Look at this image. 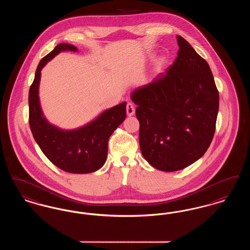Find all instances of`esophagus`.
I'll return each instance as SVG.
<instances>
[{
  "mask_svg": "<svg viewBox=\"0 0 250 250\" xmlns=\"http://www.w3.org/2000/svg\"><path fill=\"white\" fill-rule=\"evenodd\" d=\"M126 113L128 116H132L135 114V107L133 106L132 103L126 104Z\"/></svg>",
  "mask_w": 250,
  "mask_h": 250,
  "instance_id": "34e87169",
  "label": "esophagus"
}]
</instances>
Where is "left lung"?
<instances>
[{
    "label": "left lung",
    "mask_w": 250,
    "mask_h": 250,
    "mask_svg": "<svg viewBox=\"0 0 250 250\" xmlns=\"http://www.w3.org/2000/svg\"><path fill=\"white\" fill-rule=\"evenodd\" d=\"M179 50L166 75L135 90L140 147L151 166L183 169L205 154L214 138L219 95L207 62L177 36Z\"/></svg>",
    "instance_id": "1"
}]
</instances>
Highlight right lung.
<instances>
[{
    "label": "right lung",
    "mask_w": 250,
    "mask_h": 250,
    "mask_svg": "<svg viewBox=\"0 0 250 250\" xmlns=\"http://www.w3.org/2000/svg\"><path fill=\"white\" fill-rule=\"evenodd\" d=\"M65 50L77 51V48L62 43L40 61L29 91V124L36 143L52 164L70 173H90L105 164L108 139L126 117V102L108 108L75 130H62L50 125L39 103L41 70L48 61Z\"/></svg>",
    "instance_id": "1"
}]
</instances>
